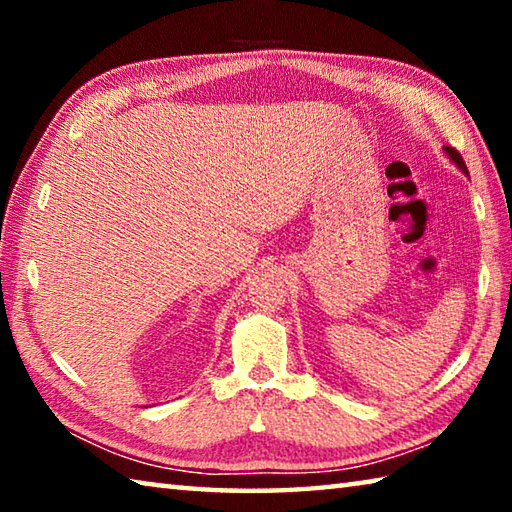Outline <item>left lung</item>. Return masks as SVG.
I'll return each instance as SVG.
<instances>
[{
    "instance_id": "1",
    "label": "left lung",
    "mask_w": 512,
    "mask_h": 512,
    "mask_svg": "<svg viewBox=\"0 0 512 512\" xmlns=\"http://www.w3.org/2000/svg\"><path fill=\"white\" fill-rule=\"evenodd\" d=\"M445 153H447V158L449 160H452L454 164H456V167L458 169H461L463 173H467V167H465V162H463V158H461V153H458L456 149H452V146H445V149H443Z\"/></svg>"
}]
</instances>
